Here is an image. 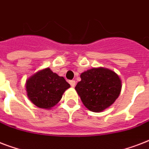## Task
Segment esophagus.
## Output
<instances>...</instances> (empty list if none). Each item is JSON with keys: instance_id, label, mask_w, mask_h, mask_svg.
<instances>
[{"instance_id": "obj_1", "label": "esophagus", "mask_w": 149, "mask_h": 149, "mask_svg": "<svg viewBox=\"0 0 149 149\" xmlns=\"http://www.w3.org/2000/svg\"><path fill=\"white\" fill-rule=\"evenodd\" d=\"M69 83H70V84L71 85V86H75V85H76V81L75 80H70L69 81Z\"/></svg>"}]
</instances>
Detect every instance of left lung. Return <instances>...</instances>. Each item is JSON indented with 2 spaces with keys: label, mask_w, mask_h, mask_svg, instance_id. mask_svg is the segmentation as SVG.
<instances>
[{
  "label": "left lung",
  "mask_w": 149,
  "mask_h": 149,
  "mask_svg": "<svg viewBox=\"0 0 149 149\" xmlns=\"http://www.w3.org/2000/svg\"><path fill=\"white\" fill-rule=\"evenodd\" d=\"M75 87L83 104L93 112H101L114 103L121 91L118 74L105 68H93L81 73Z\"/></svg>",
  "instance_id": "obj_1"
}]
</instances>
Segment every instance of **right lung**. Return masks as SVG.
Returning a JSON list of instances; mask_svg holds the SVG:
<instances>
[{
    "label": "right lung",
    "mask_w": 149,
    "mask_h": 149,
    "mask_svg": "<svg viewBox=\"0 0 149 149\" xmlns=\"http://www.w3.org/2000/svg\"><path fill=\"white\" fill-rule=\"evenodd\" d=\"M70 85L49 68L38 71L26 81L27 95L36 106L50 109L58 104Z\"/></svg>",
    "instance_id": "right-lung-1"
}]
</instances>
